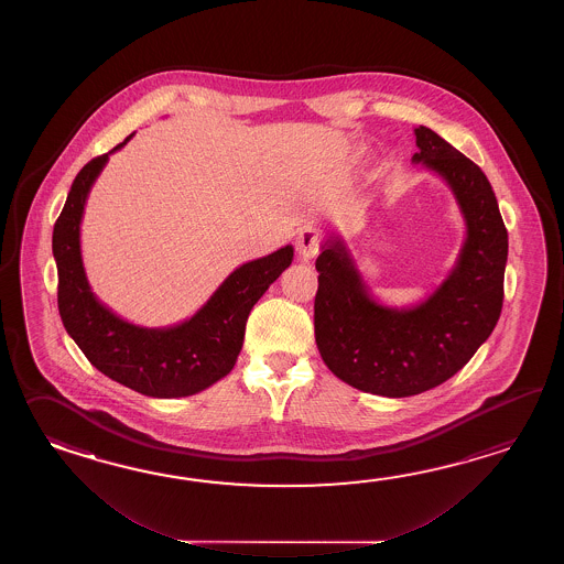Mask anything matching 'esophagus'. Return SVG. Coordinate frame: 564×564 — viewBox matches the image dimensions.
I'll return each instance as SVG.
<instances>
[{
	"instance_id": "obj_1",
	"label": "esophagus",
	"mask_w": 564,
	"mask_h": 564,
	"mask_svg": "<svg viewBox=\"0 0 564 564\" xmlns=\"http://www.w3.org/2000/svg\"><path fill=\"white\" fill-rule=\"evenodd\" d=\"M321 250V234L314 228L302 229L296 238V252L302 260H312Z\"/></svg>"
}]
</instances>
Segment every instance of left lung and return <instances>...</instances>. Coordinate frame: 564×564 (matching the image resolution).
I'll use <instances>...</instances> for the list:
<instances>
[{
	"instance_id": "left-lung-1",
	"label": "left lung",
	"mask_w": 564,
	"mask_h": 564,
	"mask_svg": "<svg viewBox=\"0 0 564 564\" xmlns=\"http://www.w3.org/2000/svg\"><path fill=\"white\" fill-rule=\"evenodd\" d=\"M415 165L440 175L466 221L456 264L427 299L393 308L371 296L340 236L316 258L314 335L324 365L372 395L411 397L454 377L500 318L508 231L484 171L427 127L415 129Z\"/></svg>"
}]
</instances>
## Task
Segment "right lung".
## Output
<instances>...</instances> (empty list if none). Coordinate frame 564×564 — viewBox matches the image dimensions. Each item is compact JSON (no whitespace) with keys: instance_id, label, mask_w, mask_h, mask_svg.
<instances>
[{"instance_id":"add662e5","label":"right lung","mask_w":564,"mask_h":564,"mask_svg":"<svg viewBox=\"0 0 564 564\" xmlns=\"http://www.w3.org/2000/svg\"><path fill=\"white\" fill-rule=\"evenodd\" d=\"M131 137L80 169L54 224L58 311L66 333L108 379L156 399L195 395L234 369L250 311L292 264L294 248L284 246L236 268L192 318L175 326L147 328L122 321L96 299L86 280L80 221L88 193L108 155L129 143Z\"/></svg>"}]
</instances>
